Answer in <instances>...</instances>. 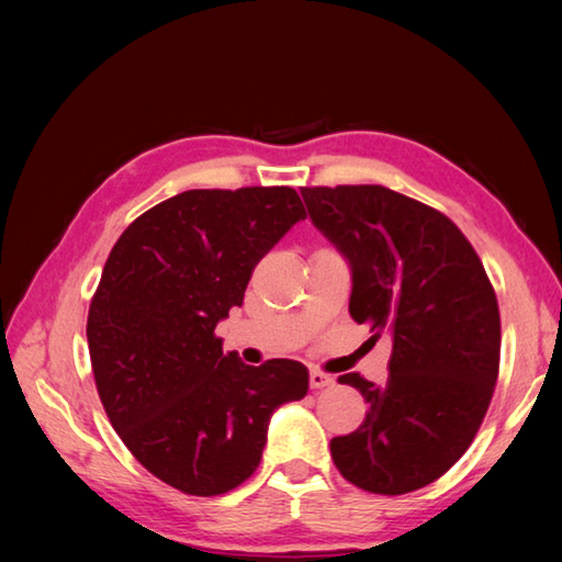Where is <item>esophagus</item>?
I'll use <instances>...</instances> for the list:
<instances>
[{"label": "esophagus", "mask_w": 562, "mask_h": 562, "mask_svg": "<svg viewBox=\"0 0 562 562\" xmlns=\"http://www.w3.org/2000/svg\"><path fill=\"white\" fill-rule=\"evenodd\" d=\"M308 383H311L313 390H321V387H328V385L333 383V378H330L328 373L313 369V371L308 373Z\"/></svg>", "instance_id": "esophagus-1"}]
</instances>
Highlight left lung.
I'll return each instance as SVG.
<instances>
[{
    "label": "left lung",
    "mask_w": 562,
    "mask_h": 562,
    "mask_svg": "<svg viewBox=\"0 0 562 562\" xmlns=\"http://www.w3.org/2000/svg\"><path fill=\"white\" fill-rule=\"evenodd\" d=\"M308 215L351 266L349 313L393 340L385 385L359 373L369 412L330 440L340 474L369 493L434 484L472 446L501 367V311L474 246L450 217L393 189L304 187Z\"/></svg>",
    "instance_id": "1"
}]
</instances>
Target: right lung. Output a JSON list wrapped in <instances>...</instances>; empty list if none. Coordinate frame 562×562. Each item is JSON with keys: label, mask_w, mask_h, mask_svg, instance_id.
I'll return each mask as SVG.
<instances>
[{"label": "right lung", "mask_w": 562, "mask_h": 562, "mask_svg": "<svg viewBox=\"0 0 562 562\" xmlns=\"http://www.w3.org/2000/svg\"><path fill=\"white\" fill-rule=\"evenodd\" d=\"M304 217L290 187L193 189L138 215L102 268L86 325L100 402L134 458L181 493L244 484L272 412L306 395L304 363L246 367L215 335Z\"/></svg>", "instance_id": "1"}]
</instances>
